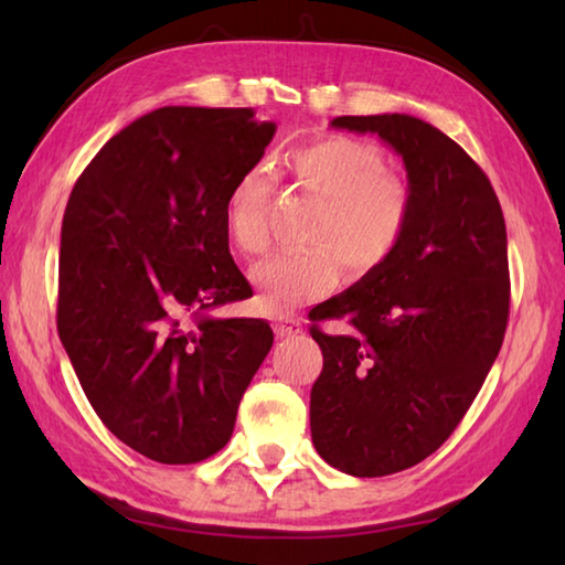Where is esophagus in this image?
<instances>
[{"instance_id": "obj_1", "label": "esophagus", "mask_w": 565, "mask_h": 565, "mask_svg": "<svg viewBox=\"0 0 565 565\" xmlns=\"http://www.w3.org/2000/svg\"><path fill=\"white\" fill-rule=\"evenodd\" d=\"M274 331L279 339H289L296 337V333H301V321L294 319V317H279L274 321Z\"/></svg>"}]
</instances>
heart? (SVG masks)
<instances>
[{"instance_id":"obj_1","label":"heart","mask_w":565,"mask_h":565,"mask_svg":"<svg viewBox=\"0 0 565 565\" xmlns=\"http://www.w3.org/2000/svg\"><path fill=\"white\" fill-rule=\"evenodd\" d=\"M294 174L321 199L306 228L309 246L271 254L252 269L259 303L269 313H286L327 294L339 281L341 266L359 279L379 269L396 252L408 222V194L388 177L386 157L366 141L327 137L291 154ZM271 177L254 167L234 181L226 196V234L244 254L269 244L266 199Z\"/></svg>"}]
</instances>
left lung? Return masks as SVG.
Returning <instances> with one entry per match:
<instances>
[{
    "mask_svg": "<svg viewBox=\"0 0 565 565\" xmlns=\"http://www.w3.org/2000/svg\"><path fill=\"white\" fill-rule=\"evenodd\" d=\"M404 161L408 222L396 252L311 321L323 369L311 388V441L359 478L416 466L461 424L509 323V246L499 196L466 151L411 114L337 117Z\"/></svg>",
    "mask_w": 565,
    "mask_h": 565,
    "instance_id": "8db88e82",
    "label": "left lung"
}]
</instances>
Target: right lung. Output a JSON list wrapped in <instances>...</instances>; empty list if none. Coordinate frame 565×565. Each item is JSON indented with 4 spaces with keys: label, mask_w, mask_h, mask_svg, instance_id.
Listing matches in <instances>:
<instances>
[{
    "label": "right lung",
    "mask_w": 565,
    "mask_h": 565,
    "mask_svg": "<svg viewBox=\"0 0 565 565\" xmlns=\"http://www.w3.org/2000/svg\"><path fill=\"white\" fill-rule=\"evenodd\" d=\"M274 131L252 109L161 107L111 137L72 189L56 329L104 426L151 461L224 448L274 343L264 319L209 317L252 296L224 206ZM186 310L194 330L180 327Z\"/></svg>",
    "instance_id": "right-lung-1"
}]
</instances>
